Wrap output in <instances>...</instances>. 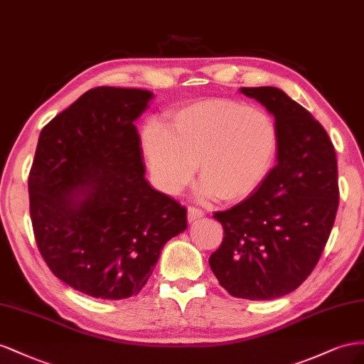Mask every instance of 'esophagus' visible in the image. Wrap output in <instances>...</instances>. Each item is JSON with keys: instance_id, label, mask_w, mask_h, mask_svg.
<instances>
[{"instance_id": "esophagus-1", "label": "esophagus", "mask_w": 364, "mask_h": 364, "mask_svg": "<svg viewBox=\"0 0 364 364\" xmlns=\"http://www.w3.org/2000/svg\"><path fill=\"white\" fill-rule=\"evenodd\" d=\"M201 216H204V212L201 209H198V207L191 205L189 209H188V220H189V223H193L196 220H200Z\"/></svg>"}]
</instances>
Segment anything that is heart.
Wrapping results in <instances>:
<instances>
[{
  "label": "heart",
  "mask_w": 364,
  "mask_h": 364,
  "mask_svg": "<svg viewBox=\"0 0 364 364\" xmlns=\"http://www.w3.org/2000/svg\"><path fill=\"white\" fill-rule=\"evenodd\" d=\"M141 146L163 191L183 189L198 163L201 198L236 203L253 195L272 171L279 131L262 109L207 99L171 111L164 128L149 124Z\"/></svg>",
  "instance_id": "obj_1"
}]
</instances>
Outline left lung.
I'll list each match as a JSON object with an SVG mask.
<instances>
[{
    "label": "left lung",
    "instance_id": "left-lung-1",
    "mask_svg": "<svg viewBox=\"0 0 364 364\" xmlns=\"http://www.w3.org/2000/svg\"><path fill=\"white\" fill-rule=\"evenodd\" d=\"M241 92L274 116L277 163L253 195L213 213L224 237L209 265L233 297L272 300L305 282L325 250L340 198L337 159L325 128L282 90Z\"/></svg>",
    "mask_w": 364,
    "mask_h": 364
}]
</instances>
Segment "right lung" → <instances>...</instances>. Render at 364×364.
Here are the masks:
<instances>
[{"label":"right lung","instance_id":"obj_1","mask_svg":"<svg viewBox=\"0 0 364 364\" xmlns=\"http://www.w3.org/2000/svg\"><path fill=\"white\" fill-rule=\"evenodd\" d=\"M152 92L97 87L41 131L28 175L38 250L58 279L97 299L137 296L186 207L144 180L134 120Z\"/></svg>","mask_w":364,"mask_h":364}]
</instances>
